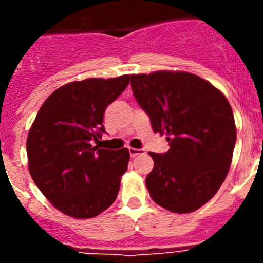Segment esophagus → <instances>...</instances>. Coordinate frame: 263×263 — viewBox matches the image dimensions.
Segmentation results:
<instances>
[{
	"label": "esophagus",
	"instance_id": "1",
	"mask_svg": "<svg viewBox=\"0 0 263 263\" xmlns=\"http://www.w3.org/2000/svg\"><path fill=\"white\" fill-rule=\"evenodd\" d=\"M143 153H145V150H143V148H133V147L129 148V154L132 158L137 157V155H139V154H143Z\"/></svg>",
	"mask_w": 263,
	"mask_h": 263
}]
</instances>
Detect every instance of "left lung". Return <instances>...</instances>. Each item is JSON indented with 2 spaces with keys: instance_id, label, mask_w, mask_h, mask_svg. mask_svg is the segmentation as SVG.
<instances>
[{
  "instance_id": "1",
  "label": "left lung",
  "mask_w": 263,
  "mask_h": 263,
  "mask_svg": "<svg viewBox=\"0 0 263 263\" xmlns=\"http://www.w3.org/2000/svg\"><path fill=\"white\" fill-rule=\"evenodd\" d=\"M139 106L155 133L167 134L170 150L148 153L154 168L146 176L153 200L175 213H190L221 187L236 145L233 111L211 83L188 72L132 75Z\"/></svg>"
}]
</instances>
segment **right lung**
<instances>
[{
	"mask_svg": "<svg viewBox=\"0 0 263 263\" xmlns=\"http://www.w3.org/2000/svg\"><path fill=\"white\" fill-rule=\"evenodd\" d=\"M130 75L63 85L39 109L27 136L29 171L57 210L90 218L113 204L129 150L93 145L106 133L104 111L129 84Z\"/></svg>",
	"mask_w": 263,
	"mask_h": 263,
	"instance_id": "1",
	"label": "right lung"
}]
</instances>
